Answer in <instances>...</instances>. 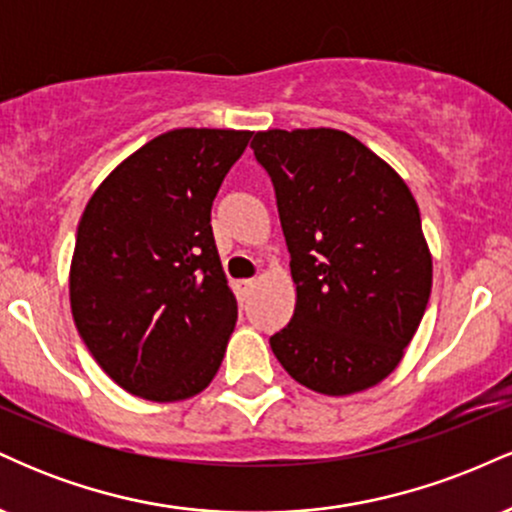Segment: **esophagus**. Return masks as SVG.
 Instances as JSON below:
<instances>
[{
    "label": "esophagus",
    "mask_w": 512,
    "mask_h": 512,
    "mask_svg": "<svg viewBox=\"0 0 512 512\" xmlns=\"http://www.w3.org/2000/svg\"><path fill=\"white\" fill-rule=\"evenodd\" d=\"M255 286H257L255 279H243V281H238V296L245 301V298L252 296V291H255Z\"/></svg>",
    "instance_id": "esophagus-1"
}]
</instances>
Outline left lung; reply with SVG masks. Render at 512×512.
<instances>
[{"label": "left lung", "mask_w": 512, "mask_h": 512, "mask_svg": "<svg viewBox=\"0 0 512 512\" xmlns=\"http://www.w3.org/2000/svg\"><path fill=\"white\" fill-rule=\"evenodd\" d=\"M250 149L274 187L296 310L269 337L293 380L351 395L387 378L431 296V252L409 187L339 129H267Z\"/></svg>", "instance_id": "8db88e82"}]
</instances>
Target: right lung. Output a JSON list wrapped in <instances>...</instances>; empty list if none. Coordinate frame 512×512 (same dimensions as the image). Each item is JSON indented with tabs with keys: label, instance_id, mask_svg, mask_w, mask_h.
Wrapping results in <instances>:
<instances>
[{
	"label": "right lung",
	"instance_id": "1",
	"mask_svg": "<svg viewBox=\"0 0 512 512\" xmlns=\"http://www.w3.org/2000/svg\"><path fill=\"white\" fill-rule=\"evenodd\" d=\"M252 132L170 129L93 192L69 274L81 339L117 385L178 402L211 383L238 303L223 276L211 204Z\"/></svg>",
	"mask_w": 512,
	"mask_h": 512
}]
</instances>
